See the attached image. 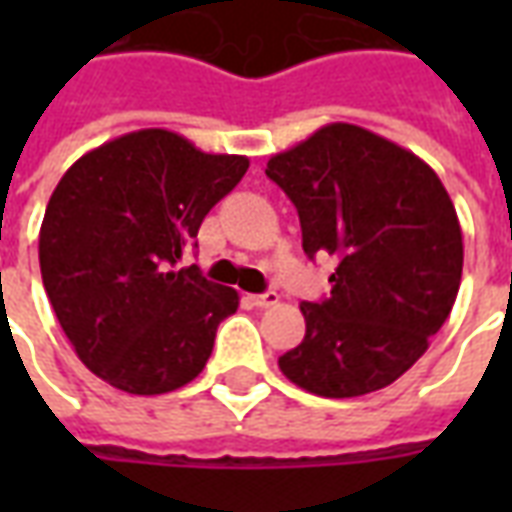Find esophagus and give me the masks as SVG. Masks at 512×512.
<instances>
[{"instance_id":"34e87169","label":"esophagus","mask_w":512,"mask_h":512,"mask_svg":"<svg viewBox=\"0 0 512 512\" xmlns=\"http://www.w3.org/2000/svg\"><path fill=\"white\" fill-rule=\"evenodd\" d=\"M252 299V304L255 307H274L279 301V293H274V290H268V293H257V296H249Z\"/></svg>"}]
</instances>
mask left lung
<instances>
[{"instance_id": "1", "label": "left lung", "mask_w": 512, "mask_h": 512, "mask_svg": "<svg viewBox=\"0 0 512 512\" xmlns=\"http://www.w3.org/2000/svg\"><path fill=\"white\" fill-rule=\"evenodd\" d=\"M266 175L299 211L304 252L337 257L329 299L301 304L307 334L279 370L321 397L384 389L428 351L461 288L450 194L411 150L351 123L271 156Z\"/></svg>"}]
</instances>
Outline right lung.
<instances>
[{
  "label": "right lung",
  "mask_w": 512,
  "mask_h": 512,
  "mask_svg": "<svg viewBox=\"0 0 512 512\" xmlns=\"http://www.w3.org/2000/svg\"><path fill=\"white\" fill-rule=\"evenodd\" d=\"M246 169V156L142 128L62 175L40 224V274L73 351L106 384L164 395L202 373L238 293L175 266Z\"/></svg>",
  "instance_id": "obj_1"
}]
</instances>
